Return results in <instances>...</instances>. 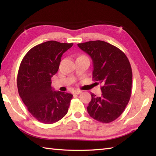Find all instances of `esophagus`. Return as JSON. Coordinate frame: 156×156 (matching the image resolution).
Segmentation results:
<instances>
[{"mask_svg":"<svg viewBox=\"0 0 156 156\" xmlns=\"http://www.w3.org/2000/svg\"><path fill=\"white\" fill-rule=\"evenodd\" d=\"M82 92V90H75L73 92V94H79Z\"/></svg>","mask_w":156,"mask_h":156,"instance_id":"1","label":"esophagus"}]
</instances>
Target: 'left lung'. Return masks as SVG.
Returning <instances> with one entry per match:
<instances>
[{"label":"left lung","instance_id":"8db88e82","mask_svg":"<svg viewBox=\"0 0 156 156\" xmlns=\"http://www.w3.org/2000/svg\"><path fill=\"white\" fill-rule=\"evenodd\" d=\"M78 46L92 58L94 80L102 84L101 97L91 93L88 114L104 123L113 121L122 113L131 97L133 75L129 59L121 49L103 41Z\"/></svg>","mask_w":156,"mask_h":156}]
</instances>
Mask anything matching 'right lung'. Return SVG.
Segmentation results:
<instances>
[{
	"label": "right lung",
	"instance_id": "right-lung-1",
	"mask_svg": "<svg viewBox=\"0 0 156 156\" xmlns=\"http://www.w3.org/2000/svg\"><path fill=\"white\" fill-rule=\"evenodd\" d=\"M73 44L48 41L35 46L23 58L17 76L20 97L37 121L52 124L67 114L73 95L54 91L51 78L59 69L61 58Z\"/></svg>",
	"mask_w": 156,
	"mask_h": 156
}]
</instances>
